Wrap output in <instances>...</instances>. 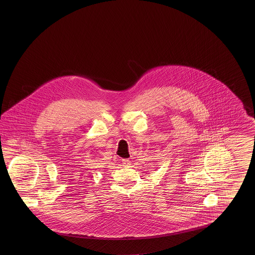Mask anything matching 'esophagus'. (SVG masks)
Listing matches in <instances>:
<instances>
[{
	"label": "esophagus",
	"instance_id": "esophagus-1",
	"mask_svg": "<svg viewBox=\"0 0 255 255\" xmlns=\"http://www.w3.org/2000/svg\"><path fill=\"white\" fill-rule=\"evenodd\" d=\"M122 162H123V165H124L125 167H128V166L130 165V163H131V161L128 160V159H123V160H122Z\"/></svg>",
	"mask_w": 255,
	"mask_h": 255
}]
</instances>
